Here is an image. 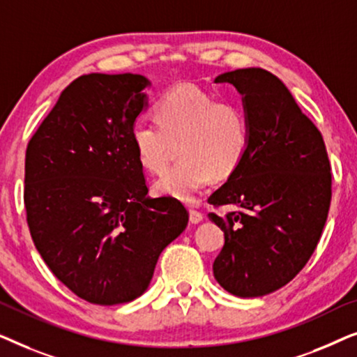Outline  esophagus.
<instances>
[{
  "instance_id": "esophagus-1",
  "label": "esophagus",
  "mask_w": 357,
  "mask_h": 357,
  "mask_svg": "<svg viewBox=\"0 0 357 357\" xmlns=\"http://www.w3.org/2000/svg\"><path fill=\"white\" fill-rule=\"evenodd\" d=\"M203 214L197 211V209H190V222L192 224H199L203 221Z\"/></svg>"
}]
</instances>
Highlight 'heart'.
Wrapping results in <instances>:
<instances>
[{
    "mask_svg": "<svg viewBox=\"0 0 357 357\" xmlns=\"http://www.w3.org/2000/svg\"><path fill=\"white\" fill-rule=\"evenodd\" d=\"M158 125L139 120L131 128V144L141 167L160 172L172 144L182 159L154 182V192L190 202L211 177L226 178L236 172L250 146L245 110L236 102H219L216 96L193 84L175 86L154 107Z\"/></svg>",
    "mask_w": 357,
    "mask_h": 357,
    "instance_id": "1",
    "label": "heart"
}]
</instances>
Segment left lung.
Here are the masks:
<instances>
[{"mask_svg":"<svg viewBox=\"0 0 357 357\" xmlns=\"http://www.w3.org/2000/svg\"><path fill=\"white\" fill-rule=\"evenodd\" d=\"M214 82H229L242 96L250 146L208 198L232 208L208 214L226 238L213 273L231 294L261 297L294 280L314 253L331 202L330 160L320 131L270 71L243 68Z\"/></svg>","mask_w":357,"mask_h":357,"instance_id":"8db88e82","label":"left lung"}]
</instances>
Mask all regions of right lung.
<instances>
[{
    "label": "right lung",
    "instance_id": "obj_1",
    "mask_svg": "<svg viewBox=\"0 0 357 357\" xmlns=\"http://www.w3.org/2000/svg\"><path fill=\"white\" fill-rule=\"evenodd\" d=\"M148 77L79 76L29 141L24 203L38 253L91 304L148 289L159 255L185 231L178 199L148 197L131 128L148 107Z\"/></svg>",
    "mask_w": 357,
    "mask_h": 357
}]
</instances>
